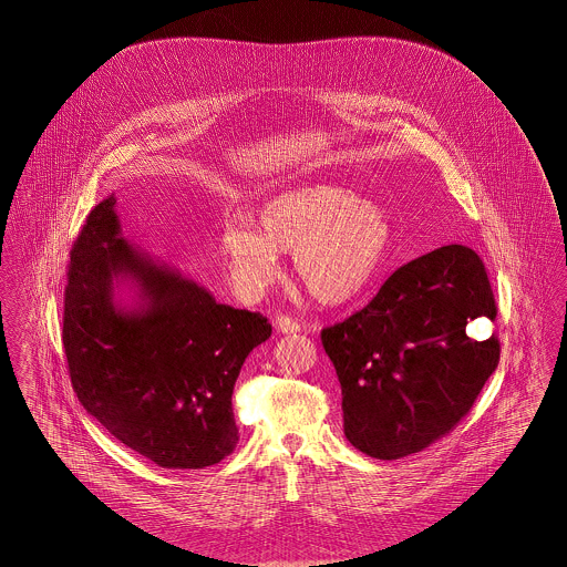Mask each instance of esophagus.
Masks as SVG:
<instances>
[{
    "label": "esophagus",
    "instance_id": "esophagus-1",
    "mask_svg": "<svg viewBox=\"0 0 567 567\" xmlns=\"http://www.w3.org/2000/svg\"><path fill=\"white\" fill-rule=\"evenodd\" d=\"M276 329L280 333H297L299 331V323H297L296 319L287 317V315H280V317H276Z\"/></svg>",
    "mask_w": 567,
    "mask_h": 567
}]
</instances>
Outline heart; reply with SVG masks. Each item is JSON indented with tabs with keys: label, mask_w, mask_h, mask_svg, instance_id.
<instances>
[{
	"label": "heart",
	"mask_w": 567,
	"mask_h": 567,
	"mask_svg": "<svg viewBox=\"0 0 567 567\" xmlns=\"http://www.w3.org/2000/svg\"><path fill=\"white\" fill-rule=\"evenodd\" d=\"M391 227L374 202L336 185H306L270 197L257 229L229 223L218 252L244 299L264 296L280 278V255L293 252L297 278L323 303H344L377 276Z\"/></svg>",
	"instance_id": "obj_1"
}]
</instances>
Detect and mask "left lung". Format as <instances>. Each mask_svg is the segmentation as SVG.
Returning a JSON list of instances; mask_svg holds the SVG:
<instances>
[{
  "instance_id": "left-lung-1",
  "label": "left lung",
  "mask_w": 567,
  "mask_h": 567,
  "mask_svg": "<svg viewBox=\"0 0 567 567\" xmlns=\"http://www.w3.org/2000/svg\"><path fill=\"white\" fill-rule=\"evenodd\" d=\"M483 317H497L485 264L449 244L393 271L363 310L324 327L354 449L391 461L455 430L499 363L495 336L478 342L465 331Z\"/></svg>"
}]
</instances>
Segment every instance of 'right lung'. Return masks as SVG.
<instances>
[{"instance_id":"add662e5","label":"right lung","mask_w":567,"mask_h":567,"mask_svg":"<svg viewBox=\"0 0 567 567\" xmlns=\"http://www.w3.org/2000/svg\"><path fill=\"white\" fill-rule=\"evenodd\" d=\"M114 195L100 202L70 252L63 349L84 410L137 455L202 470L234 453L231 393L244 359L271 336L259 312L218 303L204 287L121 238ZM132 277L141 301H113Z\"/></svg>"}]
</instances>
